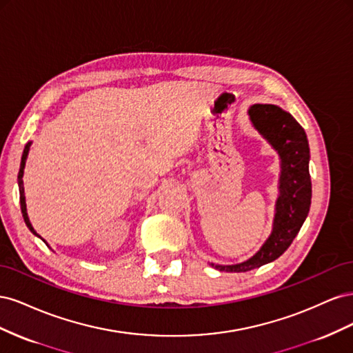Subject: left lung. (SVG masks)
Wrapping results in <instances>:
<instances>
[{
    "label": "left lung",
    "instance_id": "1",
    "mask_svg": "<svg viewBox=\"0 0 353 353\" xmlns=\"http://www.w3.org/2000/svg\"><path fill=\"white\" fill-rule=\"evenodd\" d=\"M249 116L256 130L280 154V196L275 205L272 232L258 253L236 265L212 263L213 268L225 272H245L280 258L301 231L311 208L309 144L303 128L290 113L274 104H253Z\"/></svg>",
    "mask_w": 353,
    "mask_h": 353
}]
</instances>
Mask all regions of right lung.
<instances>
[{"label":"right lung","instance_id":"right-lung-1","mask_svg":"<svg viewBox=\"0 0 353 353\" xmlns=\"http://www.w3.org/2000/svg\"><path fill=\"white\" fill-rule=\"evenodd\" d=\"M30 144L32 143H28L25 145V150H23V154H22V162H20V169H19V175H17V181H19V193H20V209H22V215H23V219H25V223L28 225V228L35 234L37 237H39L37 231L34 230V227H32V223L28 218V212H26V200H25V188H23V169H25V165H26V157H28V153H29V148H30Z\"/></svg>","mask_w":353,"mask_h":353}]
</instances>
